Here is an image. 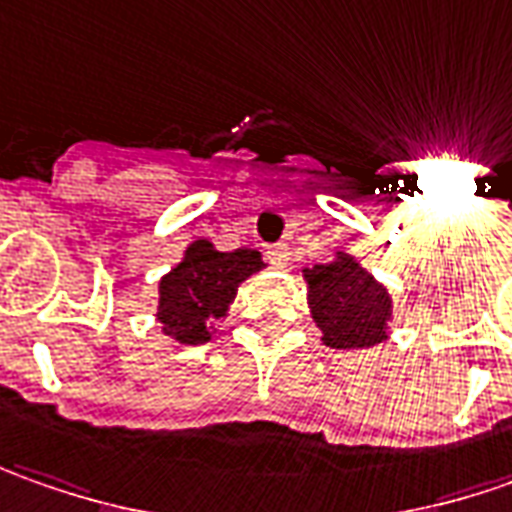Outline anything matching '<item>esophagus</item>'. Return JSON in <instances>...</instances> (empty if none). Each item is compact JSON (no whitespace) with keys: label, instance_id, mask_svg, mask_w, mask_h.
Wrapping results in <instances>:
<instances>
[{"label":"esophagus","instance_id":"34e87169","mask_svg":"<svg viewBox=\"0 0 512 512\" xmlns=\"http://www.w3.org/2000/svg\"><path fill=\"white\" fill-rule=\"evenodd\" d=\"M266 260L272 263V266H286L289 263V246L286 243H274L266 249Z\"/></svg>","mask_w":512,"mask_h":512}]
</instances>
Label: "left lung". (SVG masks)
Masks as SVG:
<instances>
[{
  "mask_svg": "<svg viewBox=\"0 0 512 512\" xmlns=\"http://www.w3.org/2000/svg\"><path fill=\"white\" fill-rule=\"evenodd\" d=\"M309 283V309L323 331V343L340 351L371 348L388 340L394 317L391 294L354 257L337 252L331 263L303 269Z\"/></svg>",
  "mask_w": 512,
  "mask_h": 512,
  "instance_id": "1",
  "label": "left lung"
}]
</instances>
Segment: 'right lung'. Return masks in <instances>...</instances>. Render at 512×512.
I'll return each mask as SVG.
<instances>
[{
  "instance_id": "1",
  "label": "right lung",
  "mask_w": 512,
  "mask_h": 512,
  "mask_svg": "<svg viewBox=\"0 0 512 512\" xmlns=\"http://www.w3.org/2000/svg\"><path fill=\"white\" fill-rule=\"evenodd\" d=\"M266 263L257 249L218 252L209 240H192L184 260L158 283V323L181 345H201L212 323L226 317L238 286Z\"/></svg>"
}]
</instances>
